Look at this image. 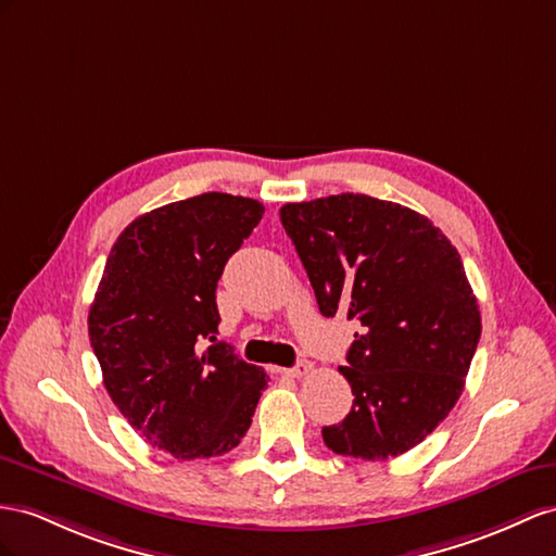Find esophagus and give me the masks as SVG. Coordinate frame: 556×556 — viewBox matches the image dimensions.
<instances>
[{
	"instance_id": "esophagus-1",
	"label": "esophagus",
	"mask_w": 556,
	"mask_h": 556,
	"mask_svg": "<svg viewBox=\"0 0 556 556\" xmlns=\"http://www.w3.org/2000/svg\"><path fill=\"white\" fill-rule=\"evenodd\" d=\"M312 371V364L309 362H298L295 366H291V368H281V374H287V376H291V378H301V376H305V374H309Z\"/></svg>"
}]
</instances>
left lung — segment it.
Wrapping results in <instances>:
<instances>
[{"label":"left lung","mask_w":556,"mask_h":556,"mask_svg":"<svg viewBox=\"0 0 556 556\" xmlns=\"http://www.w3.org/2000/svg\"><path fill=\"white\" fill-rule=\"evenodd\" d=\"M324 317L362 324L338 371L354 402L321 430L338 455L388 460L434 432L458 402L481 336L460 253L420 213L368 194L283 204Z\"/></svg>","instance_id":"8db88e82"}]
</instances>
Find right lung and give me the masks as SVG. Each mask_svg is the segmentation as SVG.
Wrapping results in <instances>:
<instances>
[{"label":"right lung","mask_w":556,"mask_h":556,"mask_svg":"<svg viewBox=\"0 0 556 556\" xmlns=\"http://www.w3.org/2000/svg\"><path fill=\"white\" fill-rule=\"evenodd\" d=\"M263 213L255 199L225 192L142 213L98 283L89 338L110 400L178 460L232 451L269 382L216 338L218 279Z\"/></svg>","instance_id":"right-lung-1"}]
</instances>
